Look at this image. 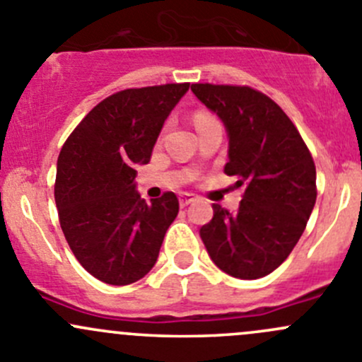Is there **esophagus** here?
I'll return each instance as SVG.
<instances>
[{
  "mask_svg": "<svg viewBox=\"0 0 362 362\" xmlns=\"http://www.w3.org/2000/svg\"><path fill=\"white\" fill-rule=\"evenodd\" d=\"M178 202H180V206H187V204L196 202V196L191 194V192H182V194L178 196Z\"/></svg>",
  "mask_w": 362,
  "mask_h": 362,
  "instance_id": "1",
  "label": "esophagus"
}]
</instances>
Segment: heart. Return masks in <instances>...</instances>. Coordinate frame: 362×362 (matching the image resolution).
Here are the masks:
<instances>
[{
    "label": "heart",
    "instance_id": "b5f03b06",
    "mask_svg": "<svg viewBox=\"0 0 362 362\" xmlns=\"http://www.w3.org/2000/svg\"><path fill=\"white\" fill-rule=\"evenodd\" d=\"M210 113H208V112H198V113H196V115H194V122L196 124H198V122H202V120H204V119H210Z\"/></svg>",
    "mask_w": 362,
    "mask_h": 362
}]
</instances>
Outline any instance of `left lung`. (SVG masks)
Instances as JSON below:
<instances>
[{"instance_id":"8db88e82","label":"left lung","mask_w":362,"mask_h":362,"mask_svg":"<svg viewBox=\"0 0 362 362\" xmlns=\"http://www.w3.org/2000/svg\"><path fill=\"white\" fill-rule=\"evenodd\" d=\"M191 90L224 122V171L245 185L238 211L214 204L199 231L211 261L242 280L269 275L301 238L317 199L315 163L287 113L249 86L192 83Z\"/></svg>"}]
</instances>
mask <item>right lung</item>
Wrapping results in <instances>:
<instances>
[{
	"mask_svg": "<svg viewBox=\"0 0 362 362\" xmlns=\"http://www.w3.org/2000/svg\"><path fill=\"white\" fill-rule=\"evenodd\" d=\"M189 83L124 89L98 103L73 129L57 159L61 229L76 261L98 280L127 286L158 261L178 214L175 192L152 204L134 187L136 164L151 160L163 124Z\"/></svg>",
	"mask_w": 362,
	"mask_h": 362,
	"instance_id": "right-lung-1",
	"label": "right lung"
}]
</instances>
